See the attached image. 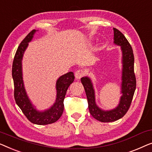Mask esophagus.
Returning <instances> with one entry per match:
<instances>
[{
    "instance_id": "esophagus-1",
    "label": "esophagus",
    "mask_w": 152,
    "mask_h": 152,
    "mask_svg": "<svg viewBox=\"0 0 152 152\" xmlns=\"http://www.w3.org/2000/svg\"><path fill=\"white\" fill-rule=\"evenodd\" d=\"M85 72L84 71V70L78 69L75 72L74 75H75V77L76 79H80L81 77H83L85 75Z\"/></svg>"
}]
</instances>
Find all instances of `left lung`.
<instances>
[{
  "mask_svg": "<svg viewBox=\"0 0 152 152\" xmlns=\"http://www.w3.org/2000/svg\"><path fill=\"white\" fill-rule=\"evenodd\" d=\"M114 29V43L121 47L122 52V75L120 101L116 107L104 110L97 105L95 90L91 79L88 76L81 78V83L86 93L89 112L94 118L102 123L114 122L124 116L129 110L136 89V80L134 71L133 50L128 40L121 31Z\"/></svg>",
  "mask_w": 152,
  "mask_h": 152,
  "instance_id": "1",
  "label": "left lung"
}]
</instances>
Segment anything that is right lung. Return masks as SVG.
<instances>
[{
    "label": "right lung",
    "mask_w": 152,
    "mask_h": 152,
    "mask_svg": "<svg viewBox=\"0 0 152 152\" xmlns=\"http://www.w3.org/2000/svg\"><path fill=\"white\" fill-rule=\"evenodd\" d=\"M38 31L34 29L29 33L17 49L13 61L12 78L14 84V98L16 104L31 123L44 125L54 123L61 118L64 110L63 101L66 92L69 85L74 82V75L73 72H69L60 76L56 83V97L54 104L45 110L36 109L25 90L23 77L22 61L29 42L31 41L34 34Z\"/></svg>",
    "instance_id": "obj_1"
}]
</instances>
